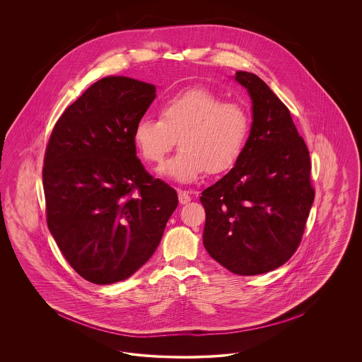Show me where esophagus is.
I'll list each match as a JSON object with an SVG mask.
<instances>
[{
    "label": "esophagus",
    "instance_id": "esophagus-1",
    "mask_svg": "<svg viewBox=\"0 0 362 362\" xmlns=\"http://www.w3.org/2000/svg\"><path fill=\"white\" fill-rule=\"evenodd\" d=\"M177 197H179V202H180L182 205H186V204H189V201H191V197H189V192H187V191H183V189H179V191H177Z\"/></svg>",
    "mask_w": 362,
    "mask_h": 362
}]
</instances>
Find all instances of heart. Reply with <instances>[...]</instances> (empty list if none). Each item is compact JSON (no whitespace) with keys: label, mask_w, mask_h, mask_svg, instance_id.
I'll use <instances>...</instances> for the list:
<instances>
[{"label":"heart","mask_w":362,"mask_h":362,"mask_svg":"<svg viewBox=\"0 0 362 362\" xmlns=\"http://www.w3.org/2000/svg\"><path fill=\"white\" fill-rule=\"evenodd\" d=\"M160 117L138 119L134 145L146 161L160 163L177 138L180 149L158 173L185 185L198 180L205 171L218 173L233 167L251 132V117L244 105L225 102L202 88L165 100Z\"/></svg>","instance_id":"1"}]
</instances>
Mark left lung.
Returning a JSON list of instances; mask_svg holds the SVG:
<instances>
[{
  "instance_id": "1",
  "label": "left lung",
  "mask_w": 362,
  "mask_h": 362,
  "mask_svg": "<svg viewBox=\"0 0 362 362\" xmlns=\"http://www.w3.org/2000/svg\"><path fill=\"white\" fill-rule=\"evenodd\" d=\"M233 78L250 95L252 124L235 167L202 191L204 245L229 272L257 276L296 252L315 189L310 152L288 107L257 74L240 70Z\"/></svg>"
}]
</instances>
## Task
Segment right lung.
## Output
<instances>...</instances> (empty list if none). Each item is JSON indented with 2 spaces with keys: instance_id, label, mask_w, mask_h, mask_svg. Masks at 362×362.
<instances>
[{
  "instance_id": "right-lung-1",
  "label": "right lung",
  "mask_w": 362,
  "mask_h": 362,
  "mask_svg": "<svg viewBox=\"0 0 362 362\" xmlns=\"http://www.w3.org/2000/svg\"><path fill=\"white\" fill-rule=\"evenodd\" d=\"M155 98L152 84L104 77L65 110L46 148L49 229L70 266L96 285L142 267L177 206L176 191L136 155L133 130Z\"/></svg>"
}]
</instances>
